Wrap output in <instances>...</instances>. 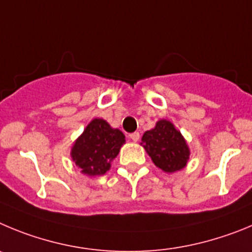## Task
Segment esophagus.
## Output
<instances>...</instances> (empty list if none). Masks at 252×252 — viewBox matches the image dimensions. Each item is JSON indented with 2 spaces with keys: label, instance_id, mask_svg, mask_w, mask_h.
Listing matches in <instances>:
<instances>
[{
  "label": "esophagus",
  "instance_id": "1",
  "mask_svg": "<svg viewBox=\"0 0 252 252\" xmlns=\"http://www.w3.org/2000/svg\"><path fill=\"white\" fill-rule=\"evenodd\" d=\"M129 138H130L133 142H138L140 138V134L138 133V131H134V133H130V134H129Z\"/></svg>",
  "mask_w": 252,
  "mask_h": 252
}]
</instances>
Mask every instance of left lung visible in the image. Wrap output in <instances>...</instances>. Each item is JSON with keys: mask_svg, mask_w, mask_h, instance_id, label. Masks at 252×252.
Masks as SVG:
<instances>
[{"mask_svg": "<svg viewBox=\"0 0 252 252\" xmlns=\"http://www.w3.org/2000/svg\"><path fill=\"white\" fill-rule=\"evenodd\" d=\"M140 144L154 164L167 173L185 168L189 158V148L183 135L165 119L157 122L153 129L147 130Z\"/></svg>", "mask_w": 252, "mask_h": 252, "instance_id": "1", "label": "left lung"}]
</instances>
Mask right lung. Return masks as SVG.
I'll return each instance as SVG.
<instances>
[{
    "label": "right lung",
    "mask_w": 252,
    "mask_h": 252,
    "mask_svg": "<svg viewBox=\"0 0 252 252\" xmlns=\"http://www.w3.org/2000/svg\"><path fill=\"white\" fill-rule=\"evenodd\" d=\"M126 137L104 119H93L75 140L71 158L87 176H101L110 169V163L118 156Z\"/></svg>",
    "instance_id": "add662e5"
}]
</instances>
